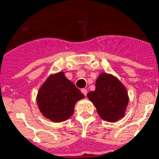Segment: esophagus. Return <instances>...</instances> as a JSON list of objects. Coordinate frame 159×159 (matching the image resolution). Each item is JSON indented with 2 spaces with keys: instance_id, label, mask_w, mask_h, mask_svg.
Returning a JSON list of instances; mask_svg holds the SVG:
<instances>
[{
  "instance_id": "1",
  "label": "esophagus",
  "mask_w": 159,
  "mask_h": 159,
  "mask_svg": "<svg viewBox=\"0 0 159 159\" xmlns=\"http://www.w3.org/2000/svg\"><path fill=\"white\" fill-rule=\"evenodd\" d=\"M81 93L84 94L85 96H86V94H87V90H86V89H82Z\"/></svg>"
}]
</instances>
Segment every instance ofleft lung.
Here are the masks:
<instances>
[{
	"instance_id": "left-lung-1",
	"label": "left lung",
	"mask_w": 159,
	"mask_h": 159,
	"mask_svg": "<svg viewBox=\"0 0 159 159\" xmlns=\"http://www.w3.org/2000/svg\"><path fill=\"white\" fill-rule=\"evenodd\" d=\"M87 97L97 109L100 118L108 122H116L125 116L128 94L125 87L117 78L102 73L97 79L95 90Z\"/></svg>"
}]
</instances>
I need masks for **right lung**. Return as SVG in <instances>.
<instances>
[{
  "label": "right lung",
  "instance_id": "obj_1",
  "mask_svg": "<svg viewBox=\"0 0 159 159\" xmlns=\"http://www.w3.org/2000/svg\"><path fill=\"white\" fill-rule=\"evenodd\" d=\"M85 96L63 72L51 75L37 95L40 111L52 122H62L73 114L74 106Z\"/></svg>",
  "mask_w": 159,
  "mask_h": 159
}]
</instances>
